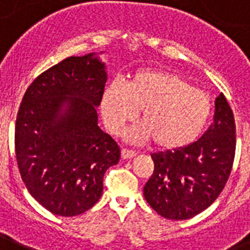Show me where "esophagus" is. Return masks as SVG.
Returning a JSON list of instances; mask_svg holds the SVG:
<instances>
[{
  "instance_id": "34e87169",
  "label": "esophagus",
  "mask_w": 250,
  "mask_h": 250,
  "mask_svg": "<svg viewBox=\"0 0 250 250\" xmlns=\"http://www.w3.org/2000/svg\"><path fill=\"white\" fill-rule=\"evenodd\" d=\"M136 151L133 150H127V148H123L122 150V157L123 159H132V157H135L136 156Z\"/></svg>"
}]
</instances>
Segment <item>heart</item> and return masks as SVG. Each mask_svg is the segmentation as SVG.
<instances>
[{
	"mask_svg": "<svg viewBox=\"0 0 250 250\" xmlns=\"http://www.w3.org/2000/svg\"><path fill=\"white\" fill-rule=\"evenodd\" d=\"M142 121L125 132L132 142L155 144L165 150H179L196 141L211 114V102L202 90L192 87L170 71L141 70L128 85L113 81L103 91L102 113L110 132L119 133L127 123Z\"/></svg>",
	"mask_w": 250,
	"mask_h": 250,
	"instance_id": "1",
	"label": "heart"
}]
</instances>
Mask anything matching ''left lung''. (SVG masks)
<instances>
[{"label": "left lung", "instance_id": "obj_1", "mask_svg": "<svg viewBox=\"0 0 250 250\" xmlns=\"http://www.w3.org/2000/svg\"><path fill=\"white\" fill-rule=\"evenodd\" d=\"M235 121L224 94L215 100L212 125L198 141L152 154L155 169L145 200L159 215L187 220L209 207L222 192L235 156Z\"/></svg>", "mask_w": 250, "mask_h": 250}]
</instances>
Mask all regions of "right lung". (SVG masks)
Listing matches in <instances>:
<instances>
[{"instance_id": "1", "label": "right lung", "mask_w": 250, "mask_h": 250, "mask_svg": "<svg viewBox=\"0 0 250 250\" xmlns=\"http://www.w3.org/2000/svg\"><path fill=\"white\" fill-rule=\"evenodd\" d=\"M106 79L96 53L68 57L39 75L22 98L15 128L19 170L29 193L54 215L91 208L106 169L118 164L121 148L98 125Z\"/></svg>"}]
</instances>
